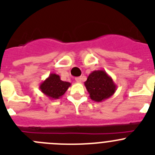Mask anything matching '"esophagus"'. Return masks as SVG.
<instances>
[{
	"mask_svg": "<svg viewBox=\"0 0 155 155\" xmlns=\"http://www.w3.org/2000/svg\"><path fill=\"white\" fill-rule=\"evenodd\" d=\"M75 80H76V82H77V83H81V81H82V78L76 77V79H75Z\"/></svg>",
	"mask_w": 155,
	"mask_h": 155,
	"instance_id": "esophagus-1",
	"label": "esophagus"
}]
</instances>
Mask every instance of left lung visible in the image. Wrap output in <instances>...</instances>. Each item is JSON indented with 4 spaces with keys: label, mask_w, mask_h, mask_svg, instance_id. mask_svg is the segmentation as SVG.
<instances>
[{
    "label": "left lung",
    "mask_w": 155,
    "mask_h": 155,
    "mask_svg": "<svg viewBox=\"0 0 155 155\" xmlns=\"http://www.w3.org/2000/svg\"><path fill=\"white\" fill-rule=\"evenodd\" d=\"M84 85L90 99L95 102L104 101L112 97L117 90V85L112 77L104 70L93 71Z\"/></svg>",
    "instance_id": "1"
}]
</instances>
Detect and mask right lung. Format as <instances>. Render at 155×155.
<instances>
[{
	"mask_svg": "<svg viewBox=\"0 0 155 155\" xmlns=\"http://www.w3.org/2000/svg\"><path fill=\"white\" fill-rule=\"evenodd\" d=\"M71 83L61 80L60 76L55 73H51L45 80L40 84L39 89L41 93L50 100H58L67 91Z\"/></svg>",
	"mask_w": 155,
	"mask_h": 155,
	"instance_id": "add662e5",
	"label": "right lung"
}]
</instances>
